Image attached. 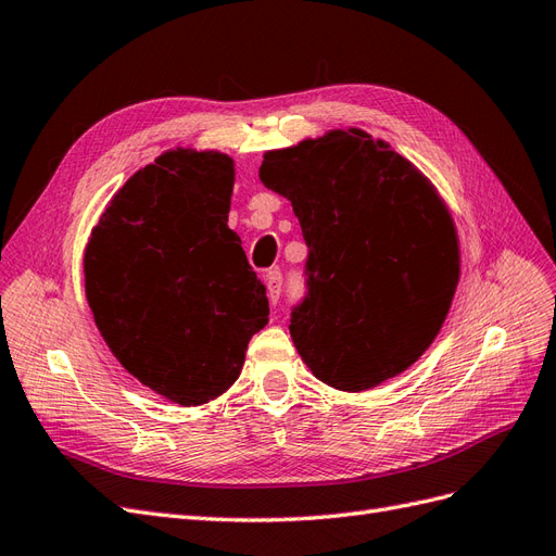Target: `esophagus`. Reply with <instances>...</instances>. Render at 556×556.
Wrapping results in <instances>:
<instances>
[{
    "instance_id": "obj_1",
    "label": "esophagus",
    "mask_w": 556,
    "mask_h": 556,
    "mask_svg": "<svg viewBox=\"0 0 556 556\" xmlns=\"http://www.w3.org/2000/svg\"><path fill=\"white\" fill-rule=\"evenodd\" d=\"M264 282H266L268 301H271V304H278L280 292H282V274H280V271H268V274L264 276Z\"/></svg>"
}]
</instances>
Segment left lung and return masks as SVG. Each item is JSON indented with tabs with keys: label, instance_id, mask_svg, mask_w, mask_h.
<instances>
[{
	"label": "left lung",
	"instance_id": "1",
	"mask_svg": "<svg viewBox=\"0 0 556 556\" xmlns=\"http://www.w3.org/2000/svg\"><path fill=\"white\" fill-rule=\"evenodd\" d=\"M260 180L292 201L308 245L290 333L313 376L364 392L406 371L459 280L457 229L433 185L362 129L271 150Z\"/></svg>",
	"mask_w": 556,
	"mask_h": 556
}]
</instances>
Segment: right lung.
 <instances>
[{"mask_svg":"<svg viewBox=\"0 0 556 556\" xmlns=\"http://www.w3.org/2000/svg\"><path fill=\"white\" fill-rule=\"evenodd\" d=\"M231 188L229 155L169 150L117 190L83 260L115 359L180 406L229 390L268 323L266 288L227 227Z\"/></svg>","mask_w":556,"mask_h":556,"instance_id":"obj_1","label":"right lung"}]
</instances>
